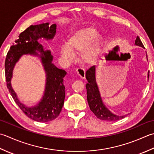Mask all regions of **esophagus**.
I'll list each match as a JSON object with an SVG mask.
<instances>
[{
    "instance_id": "obj_1",
    "label": "esophagus",
    "mask_w": 154,
    "mask_h": 154,
    "mask_svg": "<svg viewBox=\"0 0 154 154\" xmlns=\"http://www.w3.org/2000/svg\"><path fill=\"white\" fill-rule=\"evenodd\" d=\"M76 73L77 74L82 78H85L86 75V71L82 68H78L76 69Z\"/></svg>"
}]
</instances>
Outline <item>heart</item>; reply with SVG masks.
<instances>
[{"label": "heart", "instance_id": "1", "mask_svg": "<svg viewBox=\"0 0 154 154\" xmlns=\"http://www.w3.org/2000/svg\"><path fill=\"white\" fill-rule=\"evenodd\" d=\"M104 39L98 34V31L92 27L84 28L74 32L68 38L66 45L61 48V53L64 58L71 60L75 52H80V58L86 64H93L101 54Z\"/></svg>", "mask_w": 154, "mask_h": 154}]
</instances>
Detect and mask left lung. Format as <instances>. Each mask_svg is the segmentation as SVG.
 I'll list each match as a JSON object with an SVG mask.
<instances>
[{"instance_id": "1", "label": "left lung", "mask_w": 154, "mask_h": 154, "mask_svg": "<svg viewBox=\"0 0 154 154\" xmlns=\"http://www.w3.org/2000/svg\"><path fill=\"white\" fill-rule=\"evenodd\" d=\"M135 45L139 46L145 48L139 36L136 37V39L135 40ZM149 72H148V74H147L148 78L149 76ZM86 78L88 80V83L86 85L88 102L91 111L95 114L97 118L102 120L113 122L119 120L126 116L127 115L117 116L114 114L103 104L96 80L95 66L90 67L86 71Z\"/></svg>"}]
</instances>
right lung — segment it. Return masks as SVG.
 <instances>
[{"mask_svg": "<svg viewBox=\"0 0 154 154\" xmlns=\"http://www.w3.org/2000/svg\"><path fill=\"white\" fill-rule=\"evenodd\" d=\"M56 32V24L50 26L48 23L31 25L19 34L11 46L5 60V77L7 86L14 102L28 117L39 122L52 121L57 118L62 111L65 98L64 77L66 72L59 69L52 64L53 56L50 51H45L38 42L40 38L47 40L54 38ZM40 53L38 54V52ZM30 54L39 56L46 73L45 93L42 100L36 106L27 107L20 102L12 89L11 79L15 63L22 55Z\"/></svg>", "mask_w": 154, "mask_h": 154, "instance_id": "1", "label": "right lung"}]
</instances>
